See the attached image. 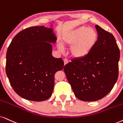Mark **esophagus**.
<instances>
[{"label": "esophagus", "instance_id": "34e87169", "mask_svg": "<svg viewBox=\"0 0 123 123\" xmlns=\"http://www.w3.org/2000/svg\"><path fill=\"white\" fill-rule=\"evenodd\" d=\"M63 61H64V65H66L67 63H68L69 62V61H68V60H66V59H64V60H63Z\"/></svg>", "mask_w": 123, "mask_h": 123}]
</instances>
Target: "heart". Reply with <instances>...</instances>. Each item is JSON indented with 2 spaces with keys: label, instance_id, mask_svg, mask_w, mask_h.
Returning <instances> with one entry per match:
<instances>
[{
  "label": "heart",
  "instance_id": "1",
  "mask_svg": "<svg viewBox=\"0 0 123 123\" xmlns=\"http://www.w3.org/2000/svg\"><path fill=\"white\" fill-rule=\"evenodd\" d=\"M98 38V34L94 29L81 26L65 33L62 44L65 46H71L70 55L73 58L81 59L91 53L97 43ZM58 49L61 52L63 50L60 45Z\"/></svg>",
  "mask_w": 123,
  "mask_h": 123
}]
</instances>
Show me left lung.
Listing matches in <instances>:
<instances>
[{
	"label": "left lung",
	"instance_id": "left-lung-1",
	"mask_svg": "<svg viewBox=\"0 0 123 123\" xmlns=\"http://www.w3.org/2000/svg\"><path fill=\"white\" fill-rule=\"evenodd\" d=\"M95 28L98 38L91 53L83 58L74 59L63 68L74 95L85 102L105 97L119 75L120 50L115 38L98 25Z\"/></svg>",
	"mask_w": 123,
	"mask_h": 123
}]
</instances>
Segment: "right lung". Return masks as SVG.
Wrapping results in <instances>:
<instances>
[{
    "label": "right lung",
    "instance_id": "right-lung-1",
    "mask_svg": "<svg viewBox=\"0 0 123 123\" xmlns=\"http://www.w3.org/2000/svg\"><path fill=\"white\" fill-rule=\"evenodd\" d=\"M51 27H32L13 37L6 54V71L14 91L27 100L41 102L52 95L54 74L63 69L61 58L52 55L57 40Z\"/></svg>",
    "mask_w": 123,
    "mask_h": 123
}]
</instances>
